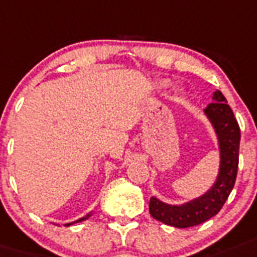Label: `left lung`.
<instances>
[{
  "mask_svg": "<svg viewBox=\"0 0 257 257\" xmlns=\"http://www.w3.org/2000/svg\"><path fill=\"white\" fill-rule=\"evenodd\" d=\"M218 136L221 167L217 182L204 196L182 206L167 205L155 197L150 198L149 212L154 219L179 228L191 227L208 221L219 212L232 191L239 165L240 129L227 100L221 91H215L213 103L205 108Z\"/></svg>",
  "mask_w": 257,
  "mask_h": 257,
  "instance_id": "obj_1",
  "label": "left lung"
}]
</instances>
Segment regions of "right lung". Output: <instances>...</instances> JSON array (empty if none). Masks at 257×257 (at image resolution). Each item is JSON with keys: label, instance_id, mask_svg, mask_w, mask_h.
Returning <instances> with one entry per match:
<instances>
[{"label": "right lung", "instance_id": "add662e5", "mask_svg": "<svg viewBox=\"0 0 257 257\" xmlns=\"http://www.w3.org/2000/svg\"><path fill=\"white\" fill-rule=\"evenodd\" d=\"M88 217H90V214H87V215H86V217H83V218H81V219H78V221H77V222H81V221H83V219H86V218H88ZM73 223H75V222H73ZM69 225H72V223H68V225H66V226H69Z\"/></svg>", "mask_w": 257, "mask_h": 257}]
</instances>
